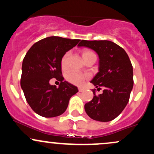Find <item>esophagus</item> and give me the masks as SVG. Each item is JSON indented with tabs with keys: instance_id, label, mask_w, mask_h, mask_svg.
I'll return each instance as SVG.
<instances>
[{
	"instance_id": "esophagus-1",
	"label": "esophagus",
	"mask_w": 154,
	"mask_h": 154,
	"mask_svg": "<svg viewBox=\"0 0 154 154\" xmlns=\"http://www.w3.org/2000/svg\"><path fill=\"white\" fill-rule=\"evenodd\" d=\"M78 90H79V92H82V91H84V88H79Z\"/></svg>"
}]
</instances>
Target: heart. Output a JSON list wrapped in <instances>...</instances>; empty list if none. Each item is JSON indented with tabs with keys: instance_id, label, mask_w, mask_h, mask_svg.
<instances>
[{
	"instance_id": "1",
	"label": "heart",
	"mask_w": 154,
	"mask_h": 154,
	"mask_svg": "<svg viewBox=\"0 0 154 154\" xmlns=\"http://www.w3.org/2000/svg\"><path fill=\"white\" fill-rule=\"evenodd\" d=\"M69 55V53H66V54L63 55L62 59H61V66H62V68L63 69H65L66 67L67 59H68ZM82 56L83 60L85 61V60L88 59V58L92 57V56H95V54L93 52V51L90 50H84L82 53ZM66 78L69 82H71L74 85H80L85 79L88 78V75L80 73V72H79L71 71L66 74Z\"/></svg>"
}]
</instances>
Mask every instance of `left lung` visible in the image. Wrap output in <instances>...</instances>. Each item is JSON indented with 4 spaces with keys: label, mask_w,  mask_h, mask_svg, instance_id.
I'll list each match as a JSON object with an SVG mask.
<instances>
[{
    "label": "left lung",
    "mask_w": 154,
    "mask_h": 154,
    "mask_svg": "<svg viewBox=\"0 0 154 154\" xmlns=\"http://www.w3.org/2000/svg\"><path fill=\"white\" fill-rule=\"evenodd\" d=\"M77 46L89 48L98 55V72L91 82L98 89H104L98 95L93 90V98L85 104V112L96 121H111L127 106L133 88V70L128 55L109 40H82Z\"/></svg>",
    "instance_id": "left-lung-1"
}]
</instances>
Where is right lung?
I'll list each match as a JSON object with an SVG mask.
<instances>
[{"instance_id":"add662e5","label":"right lung","mask_w":154,"mask_h":154,"mask_svg":"<svg viewBox=\"0 0 154 154\" xmlns=\"http://www.w3.org/2000/svg\"><path fill=\"white\" fill-rule=\"evenodd\" d=\"M80 41L52 36L35 43L27 51L22 66L21 88L29 106L38 115L51 118L66 110L76 86L63 81L61 59ZM52 78L62 79L59 88L49 83Z\"/></svg>"}]
</instances>
